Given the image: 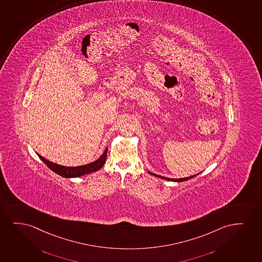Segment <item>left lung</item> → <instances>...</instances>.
<instances>
[{
  "label": "left lung",
  "mask_w": 262,
  "mask_h": 262,
  "mask_svg": "<svg viewBox=\"0 0 262 262\" xmlns=\"http://www.w3.org/2000/svg\"><path fill=\"white\" fill-rule=\"evenodd\" d=\"M149 173L152 174V175H154V176H156V177L163 179V180H169V181H176V182H180V181H185V180H190V179H192V178H194L195 177V176H196V175H193V176H190V177L183 178V179H170V178L163 177V176H159V175H157V174L151 173V172H149Z\"/></svg>",
  "instance_id": "left-lung-1"
}]
</instances>
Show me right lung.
Wrapping results in <instances>:
<instances>
[{
  "label": "right lung",
  "mask_w": 262,
  "mask_h": 262,
  "mask_svg": "<svg viewBox=\"0 0 262 262\" xmlns=\"http://www.w3.org/2000/svg\"><path fill=\"white\" fill-rule=\"evenodd\" d=\"M106 153H107V148H105L102 156L95 162L89 163L86 165H82V166L76 167L62 166V165H58L57 163L50 162L49 160L45 159V157H41L40 155H38V157L51 170H53L55 173L58 174L59 176L64 178H76L85 174L92 173L93 171H97L99 169H101L105 162Z\"/></svg>",
  "instance_id": "right-lung-1"
}]
</instances>
